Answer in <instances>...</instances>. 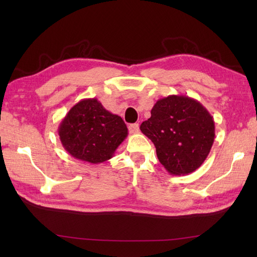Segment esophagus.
<instances>
[{
	"mask_svg": "<svg viewBox=\"0 0 257 257\" xmlns=\"http://www.w3.org/2000/svg\"><path fill=\"white\" fill-rule=\"evenodd\" d=\"M129 132L132 134H137L139 133V123H132L129 124Z\"/></svg>",
	"mask_w": 257,
	"mask_h": 257,
	"instance_id": "34e87169",
	"label": "esophagus"
}]
</instances>
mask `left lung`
I'll use <instances>...</instances> for the list:
<instances>
[{"label": "left lung", "instance_id": "1", "mask_svg": "<svg viewBox=\"0 0 257 257\" xmlns=\"http://www.w3.org/2000/svg\"><path fill=\"white\" fill-rule=\"evenodd\" d=\"M140 130L154 143L158 159L173 176H185L200 168L215 137L211 113L200 101L183 95L158 100Z\"/></svg>", "mask_w": 257, "mask_h": 257}]
</instances>
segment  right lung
<instances>
[{"instance_id":"1","label":"right lung","mask_w":257,"mask_h":257,"mask_svg":"<svg viewBox=\"0 0 257 257\" xmlns=\"http://www.w3.org/2000/svg\"><path fill=\"white\" fill-rule=\"evenodd\" d=\"M61 143L75 159L92 165L111 159L128 136L121 117L106 110L96 98L80 100L59 123Z\"/></svg>"}]
</instances>
